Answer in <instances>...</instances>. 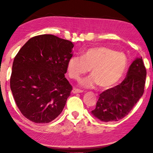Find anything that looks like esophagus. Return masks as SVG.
<instances>
[{"label": "esophagus", "mask_w": 153, "mask_h": 153, "mask_svg": "<svg viewBox=\"0 0 153 153\" xmlns=\"http://www.w3.org/2000/svg\"><path fill=\"white\" fill-rule=\"evenodd\" d=\"M83 91L81 90H79V89H77V88H73L72 90V92L74 93V94H77V93H82Z\"/></svg>", "instance_id": "obj_1"}]
</instances>
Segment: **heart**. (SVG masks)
I'll return each instance as SVG.
<instances>
[{"label":"heart","instance_id":"obj_1","mask_svg":"<svg viewBox=\"0 0 153 153\" xmlns=\"http://www.w3.org/2000/svg\"><path fill=\"white\" fill-rule=\"evenodd\" d=\"M128 60L125 54L106 46L88 49L82 56H72L67 63L71 78L79 80L90 70L92 76L81 81V86L90 88L96 84L103 89L111 88L122 78Z\"/></svg>","mask_w":153,"mask_h":153}]
</instances>
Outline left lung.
I'll return each instance as SVG.
<instances>
[{
  "mask_svg": "<svg viewBox=\"0 0 153 153\" xmlns=\"http://www.w3.org/2000/svg\"><path fill=\"white\" fill-rule=\"evenodd\" d=\"M146 70L142 57L135 59L121 83L102 92L91 113L104 122L123 119L132 109L144 93Z\"/></svg>",
  "mask_w": 153,
  "mask_h": 153,
  "instance_id": "1",
  "label": "left lung"
}]
</instances>
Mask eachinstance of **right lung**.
Segmentation results:
<instances>
[{"label":"right lung","instance_id":"1","mask_svg":"<svg viewBox=\"0 0 153 153\" xmlns=\"http://www.w3.org/2000/svg\"><path fill=\"white\" fill-rule=\"evenodd\" d=\"M74 46L43 34L30 38L15 56L10 86L21 113L32 122L49 123L63 111L72 90L65 74Z\"/></svg>","mask_w":153,"mask_h":153}]
</instances>
